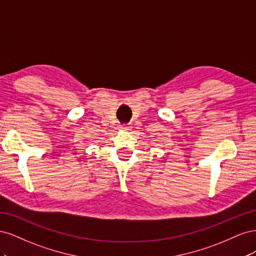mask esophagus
I'll return each mask as SVG.
<instances>
[{"label":"esophagus","instance_id":"34e87169","mask_svg":"<svg viewBox=\"0 0 256 256\" xmlns=\"http://www.w3.org/2000/svg\"><path fill=\"white\" fill-rule=\"evenodd\" d=\"M122 130H129V126L128 125H125V124H124V125H120V127Z\"/></svg>","mask_w":256,"mask_h":256}]
</instances>
